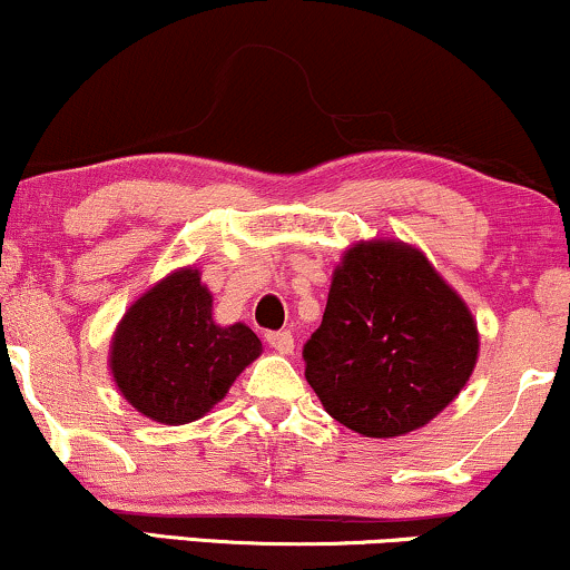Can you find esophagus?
Returning <instances> with one entry per match:
<instances>
[{
    "mask_svg": "<svg viewBox=\"0 0 570 570\" xmlns=\"http://www.w3.org/2000/svg\"><path fill=\"white\" fill-rule=\"evenodd\" d=\"M266 341H269V346L274 352H279V354H291L293 352V336L287 331H279V333H269V336H266Z\"/></svg>",
    "mask_w": 570,
    "mask_h": 570,
    "instance_id": "34e87169",
    "label": "esophagus"
}]
</instances>
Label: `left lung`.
Returning <instances> with one entry per match:
<instances>
[{
	"label": "left lung",
	"instance_id": "left-lung-1",
	"mask_svg": "<svg viewBox=\"0 0 570 570\" xmlns=\"http://www.w3.org/2000/svg\"><path fill=\"white\" fill-rule=\"evenodd\" d=\"M480 333L470 306L403 239H360L333 269L306 381L338 424L400 438L443 413L470 381Z\"/></svg>",
	"mask_w": 570,
	"mask_h": 570
}]
</instances>
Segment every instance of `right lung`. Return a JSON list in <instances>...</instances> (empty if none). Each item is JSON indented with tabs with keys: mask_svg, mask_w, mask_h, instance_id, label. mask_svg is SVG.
<instances>
[{
	"mask_svg": "<svg viewBox=\"0 0 570 570\" xmlns=\"http://www.w3.org/2000/svg\"><path fill=\"white\" fill-rule=\"evenodd\" d=\"M245 323L218 325L197 266H180L127 306L109 344V371L140 416L180 426L203 419L261 357Z\"/></svg>",
	"mask_w": 570,
	"mask_h": 570,
	"instance_id": "add662e5",
	"label": "right lung"
}]
</instances>
